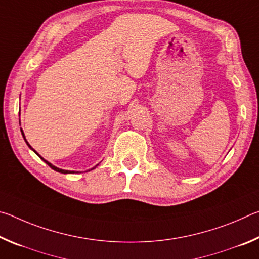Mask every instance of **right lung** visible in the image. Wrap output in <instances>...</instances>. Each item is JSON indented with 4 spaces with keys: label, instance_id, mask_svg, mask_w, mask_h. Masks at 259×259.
<instances>
[{
    "label": "right lung",
    "instance_id": "right-lung-1",
    "mask_svg": "<svg viewBox=\"0 0 259 259\" xmlns=\"http://www.w3.org/2000/svg\"><path fill=\"white\" fill-rule=\"evenodd\" d=\"M19 115H20V113H19ZM20 131H21V135H23V137H24V139H25V142H26V144H27V145H28V147L30 148V150H32L33 152H35V153H36V151H35V150H33V148H32V146H30L29 145V144H28V142H27V140H26V138H25V135H24V131L23 130H21V128H20ZM36 154L38 155V156H40L41 157V160H43V161H45L46 162V163L48 164V165H49L50 166V168L51 169H54L55 170V171H57V172H60V174H77L78 171H71V170H64V169H60V168H57V166L56 165H54V164H51L50 163V162H48L47 160H45V159H43V157L40 155V154H38V153H36ZM98 165V164H97ZM97 165H96V166H97ZM96 166H94V168L93 169H95L96 168ZM93 169H90V170H93ZM90 170H88V171H90Z\"/></svg>",
    "mask_w": 259,
    "mask_h": 259
}]
</instances>
